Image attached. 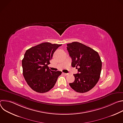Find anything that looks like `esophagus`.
Instances as JSON below:
<instances>
[{
  "mask_svg": "<svg viewBox=\"0 0 123 123\" xmlns=\"http://www.w3.org/2000/svg\"><path fill=\"white\" fill-rule=\"evenodd\" d=\"M63 74L64 75H66H66H68V73H63Z\"/></svg>",
  "mask_w": 123,
  "mask_h": 123,
  "instance_id": "34e87169",
  "label": "esophagus"
}]
</instances>
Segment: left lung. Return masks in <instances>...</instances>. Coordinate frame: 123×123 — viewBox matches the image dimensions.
Returning a JSON list of instances; mask_svg holds the SVG:
<instances>
[{
    "mask_svg": "<svg viewBox=\"0 0 123 123\" xmlns=\"http://www.w3.org/2000/svg\"><path fill=\"white\" fill-rule=\"evenodd\" d=\"M67 48L72 59V66L78 72L74 74V81L69 86L80 93L90 91L97 83L101 72L102 61L98 53L78 42L68 44Z\"/></svg>",
    "mask_w": 123,
    "mask_h": 123,
    "instance_id": "8db88e82",
    "label": "left lung"
}]
</instances>
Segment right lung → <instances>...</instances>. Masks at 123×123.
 <instances>
[{"label": "right lung", "mask_w": 123, "mask_h": 123, "mask_svg": "<svg viewBox=\"0 0 123 123\" xmlns=\"http://www.w3.org/2000/svg\"><path fill=\"white\" fill-rule=\"evenodd\" d=\"M61 45L45 42L26 50L22 60L23 74L34 91L45 93L55 86L62 72L52 71L48 65L55 51Z\"/></svg>", "instance_id": "obj_1"}]
</instances>
